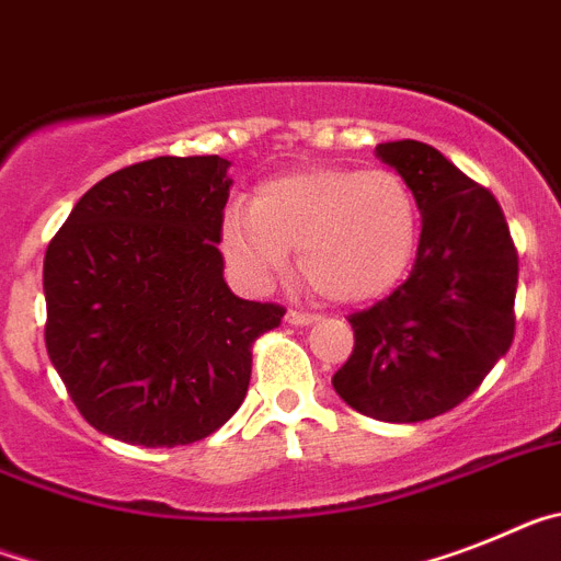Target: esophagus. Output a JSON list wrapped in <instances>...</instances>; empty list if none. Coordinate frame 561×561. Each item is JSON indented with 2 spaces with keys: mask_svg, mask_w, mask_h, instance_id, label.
Returning <instances> with one entry per match:
<instances>
[{
  "mask_svg": "<svg viewBox=\"0 0 561 561\" xmlns=\"http://www.w3.org/2000/svg\"><path fill=\"white\" fill-rule=\"evenodd\" d=\"M287 324H296V328H308V324H316L319 316L316 313H301V310H287Z\"/></svg>",
  "mask_w": 561,
  "mask_h": 561,
  "instance_id": "obj_1",
  "label": "esophagus"
}]
</instances>
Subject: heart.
<instances>
[{
  "mask_svg": "<svg viewBox=\"0 0 561 561\" xmlns=\"http://www.w3.org/2000/svg\"><path fill=\"white\" fill-rule=\"evenodd\" d=\"M421 206L389 169L310 165L276 174L220 217L228 267L248 287H265L296 251L301 279L321 299L364 305L396 290L415 260Z\"/></svg>",
  "mask_w": 561,
  "mask_h": 561,
  "instance_id": "heart-1",
  "label": "heart"
}]
</instances>
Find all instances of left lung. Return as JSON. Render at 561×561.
Segmentation results:
<instances>
[{
  "label": "left lung",
  "mask_w": 561,
  "mask_h": 561,
  "mask_svg": "<svg viewBox=\"0 0 561 561\" xmlns=\"http://www.w3.org/2000/svg\"><path fill=\"white\" fill-rule=\"evenodd\" d=\"M421 206L412 274L387 299L350 316L355 347L333 375L347 407L387 423L455 409L514 341L519 260L489 188L421 140L378 144Z\"/></svg>",
  "instance_id": "8db88e82"
}]
</instances>
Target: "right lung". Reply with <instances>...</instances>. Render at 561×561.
Wrapping results in <instances>:
<instances>
[{
  "instance_id": "obj_1",
  "label": "right lung",
  "mask_w": 561,
  "mask_h": 561,
  "mask_svg": "<svg viewBox=\"0 0 561 561\" xmlns=\"http://www.w3.org/2000/svg\"><path fill=\"white\" fill-rule=\"evenodd\" d=\"M228 165H126L47 245V355L84 421L115 440L172 449L217 432L245 401L253 341L285 316L222 279Z\"/></svg>"
}]
</instances>
